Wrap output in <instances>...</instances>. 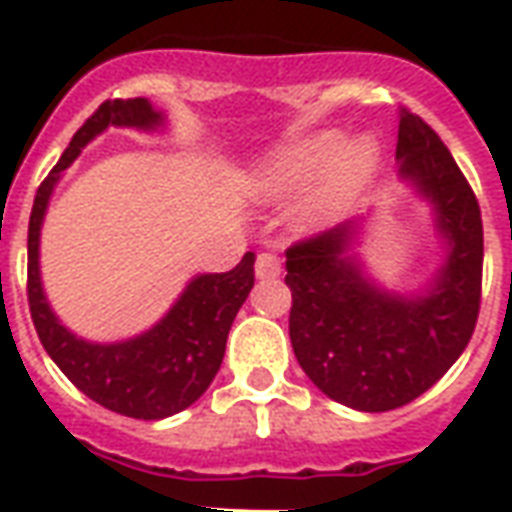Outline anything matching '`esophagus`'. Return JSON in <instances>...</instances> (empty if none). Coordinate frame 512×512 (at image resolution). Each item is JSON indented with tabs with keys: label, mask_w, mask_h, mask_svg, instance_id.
Masks as SVG:
<instances>
[{
	"label": "esophagus",
	"mask_w": 512,
	"mask_h": 512,
	"mask_svg": "<svg viewBox=\"0 0 512 512\" xmlns=\"http://www.w3.org/2000/svg\"><path fill=\"white\" fill-rule=\"evenodd\" d=\"M279 271H282V260H279L274 252H263V255H257V263H255L257 277L274 279L279 277Z\"/></svg>",
	"instance_id": "1"
}]
</instances>
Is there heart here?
Masks as SVG:
<instances>
[{"label": "heart", "mask_w": 512, "mask_h": 512, "mask_svg": "<svg viewBox=\"0 0 512 512\" xmlns=\"http://www.w3.org/2000/svg\"><path fill=\"white\" fill-rule=\"evenodd\" d=\"M343 145V134L321 131L299 139L268 161L252 178V191L268 202L296 197L307 185L304 216L326 222L348 211L365 191L378 167V145L373 139H356Z\"/></svg>", "instance_id": "heart-1"}]
</instances>
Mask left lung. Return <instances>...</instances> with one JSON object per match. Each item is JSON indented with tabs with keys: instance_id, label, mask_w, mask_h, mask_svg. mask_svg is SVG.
<instances>
[{
	"instance_id": "obj_1",
	"label": "left lung",
	"mask_w": 512,
	"mask_h": 512,
	"mask_svg": "<svg viewBox=\"0 0 512 512\" xmlns=\"http://www.w3.org/2000/svg\"><path fill=\"white\" fill-rule=\"evenodd\" d=\"M395 156L433 200L450 244L428 296L406 301L367 285L345 255L351 224L301 238L285 252L293 354L323 395L356 411H392L428 392L472 340L483 296L477 197L439 134L406 106Z\"/></svg>"
}]
</instances>
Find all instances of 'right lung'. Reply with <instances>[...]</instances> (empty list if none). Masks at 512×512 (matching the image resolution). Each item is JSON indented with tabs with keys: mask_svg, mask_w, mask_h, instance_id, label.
<instances>
[{
	"mask_svg": "<svg viewBox=\"0 0 512 512\" xmlns=\"http://www.w3.org/2000/svg\"><path fill=\"white\" fill-rule=\"evenodd\" d=\"M161 115L145 98L104 101L73 134L60 161L35 194L27 235V299L32 323L46 354L65 376L109 411L134 419H164L189 408L211 386L224 359L235 312L255 285V252L227 274H202L191 282L178 304L150 332L128 343H84L62 326L40 288L38 241L49 194L62 169L73 164L82 147L106 126L153 128Z\"/></svg>",
	"mask_w": 512,
	"mask_h": 512,
	"instance_id": "1",
	"label": "right lung"
}]
</instances>
